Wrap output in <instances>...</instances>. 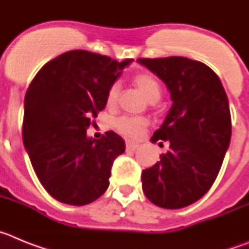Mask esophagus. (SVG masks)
Returning <instances> with one entry per match:
<instances>
[{
    "label": "esophagus",
    "mask_w": 249,
    "mask_h": 249,
    "mask_svg": "<svg viewBox=\"0 0 249 249\" xmlns=\"http://www.w3.org/2000/svg\"><path fill=\"white\" fill-rule=\"evenodd\" d=\"M126 148L128 151H136V149L140 148V144L133 143V142H126Z\"/></svg>",
    "instance_id": "esophagus-1"
}]
</instances>
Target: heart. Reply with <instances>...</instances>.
<instances>
[{
    "mask_svg": "<svg viewBox=\"0 0 249 249\" xmlns=\"http://www.w3.org/2000/svg\"><path fill=\"white\" fill-rule=\"evenodd\" d=\"M133 82L140 91L144 94V97L149 102H156L160 97V85L158 80L151 73H140L133 77ZM120 94V83L114 82L107 89L106 93V103L108 107H113L118 100ZM114 129L126 137H140L148 126V120L146 117H132V116H121L112 122Z\"/></svg>",
    "mask_w": 249,
    "mask_h": 249,
    "instance_id": "1",
    "label": "heart"
}]
</instances>
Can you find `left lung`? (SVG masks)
I'll use <instances>...</instances> for the list:
<instances>
[{
    "mask_svg": "<svg viewBox=\"0 0 249 249\" xmlns=\"http://www.w3.org/2000/svg\"><path fill=\"white\" fill-rule=\"evenodd\" d=\"M166 83L173 103L152 142L167 141L169 151L142 171V190L167 210L202 198L218 176L232 133L228 98L208 66L186 57L138 58Z\"/></svg>",
    "mask_w": 249,
    "mask_h": 249,
    "instance_id": "left-lung-1",
    "label": "left lung"
}]
</instances>
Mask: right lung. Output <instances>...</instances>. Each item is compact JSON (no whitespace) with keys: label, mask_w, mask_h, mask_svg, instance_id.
<instances>
[{"label":"right lung","mask_w":249,"mask_h":249,"mask_svg":"<svg viewBox=\"0 0 249 249\" xmlns=\"http://www.w3.org/2000/svg\"><path fill=\"white\" fill-rule=\"evenodd\" d=\"M132 61L68 51L46 63L31 82L22 138L39 182L57 201L85 206L108 188L124 141L113 131L92 140L86 131L106 107L108 87Z\"/></svg>","instance_id":"add662e5"}]
</instances>
